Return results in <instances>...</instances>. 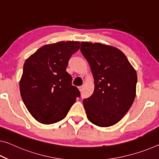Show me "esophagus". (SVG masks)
I'll return each instance as SVG.
<instances>
[{
  "mask_svg": "<svg viewBox=\"0 0 159 159\" xmlns=\"http://www.w3.org/2000/svg\"><path fill=\"white\" fill-rule=\"evenodd\" d=\"M78 88H79V90L80 92H81V91L83 90V86H79V87Z\"/></svg>",
  "mask_w": 159,
  "mask_h": 159,
  "instance_id": "esophagus-1",
  "label": "esophagus"
}]
</instances>
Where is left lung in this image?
<instances>
[{
  "instance_id": "1",
  "label": "left lung",
  "mask_w": 159,
  "mask_h": 159,
  "mask_svg": "<svg viewBox=\"0 0 159 159\" xmlns=\"http://www.w3.org/2000/svg\"><path fill=\"white\" fill-rule=\"evenodd\" d=\"M80 52L90 66L95 89L83 102L88 119L109 127L122 119L136 96L135 69L121 50L101 43L81 42Z\"/></svg>"
}]
</instances>
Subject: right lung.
<instances>
[{
	"mask_svg": "<svg viewBox=\"0 0 159 159\" xmlns=\"http://www.w3.org/2000/svg\"><path fill=\"white\" fill-rule=\"evenodd\" d=\"M79 48V41H60L43 45L26 60L20 94L26 109L39 123L49 125L62 120L80 97L66 71L69 58Z\"/></svg>",
	"mask_w": 159,
	"mask_h": 159,
	"instance_id": "add662e5",
	"label": "right lung"
}]
</instances>
